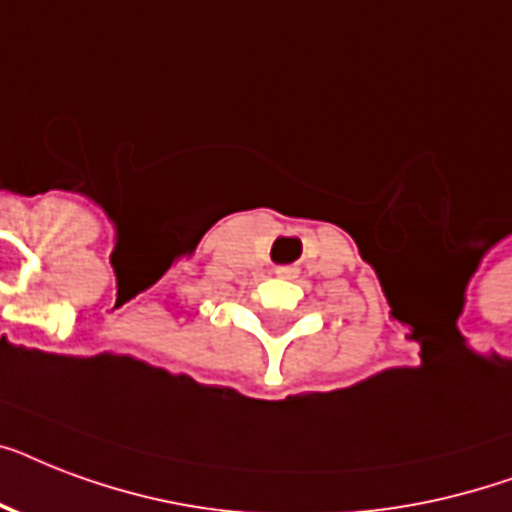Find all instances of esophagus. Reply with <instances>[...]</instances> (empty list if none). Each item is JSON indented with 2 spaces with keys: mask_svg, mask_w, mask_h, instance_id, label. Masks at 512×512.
Segmentation results:
<instances>
[{
  "mask_svg": "<svg viewBox=\"0 0 512 512\" xmlns=\"http://www.w3.org/2000/svg\"><path fill=\"white\" fill-rule=\"evenodd\" d=\"M276 273H279V276H284V279H297V268L295 265H279V268H276Z\"/></svg>",
  "mask_w": 512,
  "mask_h": 512,
  "instance_id": "obj_1",
  "label": "esophagus"
}]
</instances>
